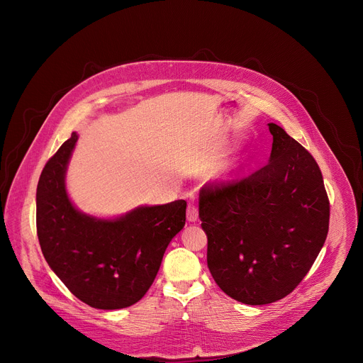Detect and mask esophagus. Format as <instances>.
Instances as JSON below:
<instances>
[{"label": "esophagus", "mask_w": 363, "mask_h": 363, "mask_svg": "<svg viewBox=\"0 0 363 363\" xmlns=\"http://www.w3.org/2000/svg\"><path fill=\"white\" fill-rule=\"evenodd\" d=\"M186 218L191 223H195L198 220V208L196 205L194 203H188V208H186Z\"/></svg>", "instance_id": "1"}]
</instances>
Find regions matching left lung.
<instances>
[{
	"instance_id": "left-lung-1",
	"label": "left lung",
	"mask_w": 363,
	"mask_h": 363,
	"mask_svg": "<svg viewBox=\"0 0 363 363\" xmlns=\"http://www.w3.org/2000/svg\"><path fill=\"white\" fill-rule=\"evenodd\" d=\"M270 162L245 178L205 184L201 227L206 263L220 289L260 306L290 294L329 231L330 203L315 158L276 123Z\"/></svg>"
}]
</instances>
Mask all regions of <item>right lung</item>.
Returning a JSON list of instances; mask_svg holds the SVG:
<instances>
[{
	"label": "right lung",
	"instance_id": "add662e5",
	"mask_svg": "<svg viewBox=\"0 0 363 363\" xmlns=\"http://www.w3.org/2000/svg\"><path fill=\"white\" fill-rule=\"evenodd\" d=\"M76 142L73 132L40 175V247L51 270L79 300L101 310L129 307L149 290L168 244L184 228L186 202L139 206L115 220L82 214L65 185Z\"/></svg>",
	"mask_w": 363,
	"mask_h": 363
}]
</instances>
